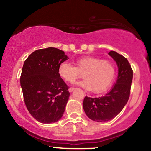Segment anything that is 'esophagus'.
I'll list each match as a JSON object with an SVG mask.
<instances>
[{"mask_svg": "<svg viewBox=\"0 0 151 151\" xmlns=\"http://www.w3.org/2000/svg\"><path fill=\"white\" fill-rule=\"evenodd\" d=\"M75 88H74V87H70L69 89H68V91H69L70 93H71V92L73 91L74 90H75Z\"/></svg>", "mask_w": 151, "mask_h": 151, "instance_id": "esophagus-1", "label": "esophagus"}]
</instances>
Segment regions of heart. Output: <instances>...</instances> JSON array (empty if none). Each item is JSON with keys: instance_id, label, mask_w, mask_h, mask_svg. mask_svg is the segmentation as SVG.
I'll return each instance as SVG.
<instances>
[{"instance_id": "b5f03b06", "label": "heart", "mask_w": 151, "mask_h": 151, "mask_svg": "<svg viewBox=\"0 0 151 151\" xmlns=\"http://www.w3.org/2000/svg\"><path fill=\"white\" fill-rule=\"evenodd\" d=\"M75 66L63 62L58 66V74L64 81L75 83L76 79L85 78L77 83L86 90L101 93L108 88L115 76V67L111 61L101 58L85 56L75 61Z\"/></svg>"}]
</instances>
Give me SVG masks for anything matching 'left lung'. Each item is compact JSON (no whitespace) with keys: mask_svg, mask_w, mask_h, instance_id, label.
Instances as JSON below:
<instances>
[{"mask_svg":"<svg viewBox=\"0 0 151 151\" xmlns=\"http://www.w3.org/2000/svg\"><path fill=\"white\" fill-rule=\"evenodd\" d=\"M109 55L116 63L118 77L108 93L99 98L85 96L83 109L89 119L96 122L111 121L121 112L126 105L131 93L133 71L126 58L115 51Z\"/></svg>","mask_w":151,"mask_h":151,"instance_id":"obj_1","label":"left lung"}]
</instances>
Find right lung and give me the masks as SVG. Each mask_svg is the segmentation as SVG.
<instances>
[{"label": "right lung", "mask_w": 151, "mask_h": 151, "mask_svg": "<svg viewBox=\"0 0 151 151\" xmlns=\"http://www.w3.org/2000/svg\"><path fill=\"white\" fill-rule=\"evenodd\" d=\"M67 59L64 51L49 47L35 50L24 61L20 79L24 103L41 123L57 122L65 112L70 93L58 66Z\"/></svg>", "instance_id": "right-lung-1"}]
</instances>
